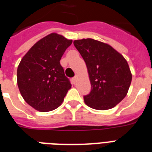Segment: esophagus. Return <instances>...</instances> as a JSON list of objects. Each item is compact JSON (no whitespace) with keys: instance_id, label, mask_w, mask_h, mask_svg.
Returning <instances> with one entry per match:
<instances>
[{"instance_id":"esophagus-1","label":"esophagus","mask_w":152,"mask_h":152,"mask_svg":"<svg viewBox=\"0 0 152 152\" xmlns=\"http://www.w3.org/2000/svg\"><path fill=\"white\" fill-rule=\"evenodd\" d=\"M77 79H78V76H75V77L72 78V83H73V84H76V81H77Z\"/></svg>"}]
</instances>
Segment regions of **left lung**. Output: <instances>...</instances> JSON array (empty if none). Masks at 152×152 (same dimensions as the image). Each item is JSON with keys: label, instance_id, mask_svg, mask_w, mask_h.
I'll return each mask as SVG.
<instances>
[{"label": "left lung", "instance_id": "left-lung-1", "mask_svg": "<svg viewBox=\"0 0 152 152\" xmlns=\"http://www.w3.org/2000/svg\"><path fill=\"white\" fill-rule=\"evenodd\" d=\"M87 65L91 91L83 97L87 106L106 110L126 96L132 81L127 61L109 44L92 39L73 42Z\"/></svg>", "mask_w": 152, "mask_h": 152}]
</instances>
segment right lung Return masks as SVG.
Returning a JSON list of instances; mask_svg holds the SVG:
<instances>
[{"instance_id": "1", "label": "right lung", "mask_w": 152, "mask_h": 152, "mask_svg": "<svg viewBox=\"0 0 152 152\" xmlns=\"http://www.w3.org/2000/svg\"><path fill=\"white\" fill-rule=\"evenodd\" d=\"M72 42L57 33L38 41L23 56L17 69V84L27 104L40 112L57 109L71 88L60 60Z\"/></svg>"}]
</instances>
